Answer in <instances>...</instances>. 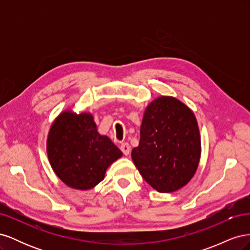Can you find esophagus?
Returning a JSON list of instances; mask_svg holds the SVG:
<instances>
[{"label":"esophagus","mask_w":250,"mask_h":250,"mask_svg":"<svg viewBox=\"0 0 250 250\" xmlns=\"http://www.w3.org/2000/svg\"><path fill=\"white\" fill-rule=\"evenodd\" d=\"M120 149L125 155H128L130 153V146H129V144H128V143H123L122 145H121Z\"/></svg>","instance_id":"obj_1"}]
</instances>
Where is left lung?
<instances>
[{"label":"left lung","instance_id":"obj_1","mask_svg":"<svg viewBox=\"0 0 250 250\" xmlns=\"http://www.w3.org/2000/svg\"><path fill=\"white\" fill-rule=\"evenodd\" d=\"M200 134L194 113L173 97L150 103L143 118L139 146L131 157L142 177L161 193L177 191L197 170Z\"/></svg>","mask_w":250,"mask_h":250}]
</instances>
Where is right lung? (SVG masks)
Here are the masks:
<instances>
[{
	"label": "right lung",
	"mask_w": 250,
	"mask_h": 250,
	"mask_svg": "<svg viewBox=\"0 0 250 250\" xmlns=\"http://www.w3.org/2000/svg\"><path fill=\"white\" fill-rule=\"evenodd\" d=\"M48 157L65 185L88 190L103 180L105 171L122 152L100 135L92 115L65 111L53 123L47 143Z\"/></svg>",
	"instance_id": "add662e5"
}]
</instances>
